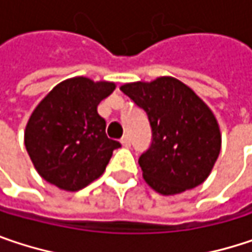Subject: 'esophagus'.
I'll list each match as a JSON object with an SVG mask.
<instances>
[{
  "mask_svg": "<svg viewBox=\"0 0 252 252\" xmlns=\"http://www.w3.org/2000/svg\"><path fill=\"white\" fill-rule=\"evenodd\" d=\"M121 144L124 146V147H131V138H129V135H124L123 138H121Z\"/></svg>",
  "mask_w": 252,
  "mask_h": 252,
  "instance_id": "obj_1",
  "label": "esophagus"
}]
</instances>
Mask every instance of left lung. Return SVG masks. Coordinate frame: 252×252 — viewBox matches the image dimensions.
<instances>
[{"mask_svg": "<svg viewBox=\"0 0 252 252\" xmlns=\"http://www.w3.org/2000/svg\"><path fill=\"white\" fill-rule=\"evenodd\" d=\"M121 91L149 117L151 144L138 158L146 182L161 194L182 193L203 183L220 151L217 118L206 103L167 76L126 83Z\"/></svg>", "mask_w": 252, "mask_h": 252, "instance_id": "1", "label": "left lung"}]
</instances>
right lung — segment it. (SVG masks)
<instances>
[{
  "label": "right lung",
  "instance_id": "add662e5",
  "mask_svg": "<svg viewBox=\"0 0 252 252\" xmlns=\"http://www.w3.org/2000/svg\"><path fill=\"white\" fill-rule=\"evenodd\" d=\"M115 85L73 78L59 83L37 105L24 141L38 174L63 190L76 192L98 179L121 144L106 137L99 102Z\"/></svg>",
  "mask_w": 252,
  "mask_h": 252
}]
</instances>
